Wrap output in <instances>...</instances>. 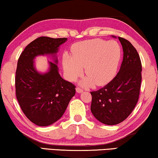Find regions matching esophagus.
<instances>
[{
    "label": "esophagus",
    "instance_id": "1",
    "mask_svg": "<svg viewBox=\"0 0 158 158\" xmlns=\"http://www.w3.org/2000/svg\"><path fill=\"white\" fill-rule=\"evenodd\" d=\"M76 91L77 93H83V89H81V88H76Z\"/></svg>",
    "mask_w": 158,
    "mask_h": 158
}]
</instances>
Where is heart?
<instances>
[{
	"label": "heart",
	"mask_w": 158,
	"mask_h": 158,
	"mask_svg": "<svg viewBox=\"0 0 158 158\" xmlns=\"http://www.w3.org/2000/svg\"><path fill=\"white\" fill-rule=\"evenodd\" d=\"M72 52L73 55L63 54L64 72L69 81H73L83 73L84 67L87 77L80 82L83 86L107 84L117 71L122 56L118 42H107L98 38L75 43L72 47Z\"/></svg>",
	"instance_id": "heart-1"
}]
</instances>
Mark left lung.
<instances>
[{
    "mask_svg": "<svg viewBox=\"0 0 158 158\" xmlns=\"http://www.w3.org/2000/svg\"><path fill=\"white\" fill-rule=\"evenodd\" d=\"M118 39L123 50L118 73L103 88L90 92L93 115L100 123L108 125L119 124L130 115L138 102L142 81V65L138 51L127 40L120 37Z\"/></svg>",
    "mask_w": 158,
    "mask_h": 158,
    "instance_id": "obj_1",
    "label": "left lung"
}]
</instances>
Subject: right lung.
<instances>
[{"label":"right lung","mask_w":158,"mask_h":158,"mask_svg":"<svg viewBox=\"0 0 158 158\" xmlns=\"http://www.w3.org/2000/svg\"><path fill=\"white\" fill-rule=\"evenodd\" d=\"M67 38L40 37L32 41L22 52L15 73V94L25 115L38 126H48L62 117L75 86L62 78L58 72L56 53ZM48 54L54 59L49 70L41 74L34 65V59Z\"/></svg>","instance_id":"right-lung-1"}]
</instances>
